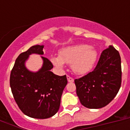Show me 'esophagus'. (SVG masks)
<instances>
[{
  "label": "esophagus",
  "instance_id": "obj_1",
  "mask_svg": "<svg viewBox=\"0 0 130 130\" xmlns=\"http://www.w3.org/2000/svg\"><path fill=\"white\" fill-rule=\"evenodd\" d=\"M67 81L69 82H74V79H73L72 77H70V76H69V75H67Z\"/></svg>",
  "mask_w": 130,
  "mask_h": 130
}]
</instances>
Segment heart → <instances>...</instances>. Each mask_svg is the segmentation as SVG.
<instances>
[{
  "label": "heart",
  "mask_w": 130,
  "mask_h": 130,
  "mask_svg": "<svg viewBox=\"0 0 130 130\" xmlns=\"http://www.w3.org/2000/svg\"><path fill=\"white\" fill-rule=\"evenodd\" d=\"M98 53L87 44H77L61 50L59 57H53L52 62L55 66L63 67L65 63L71 65L75 73L85 74L92 69L96 61Z\"/></svg>",
  "instance_id": "b5f03b06"
}]
</instances>
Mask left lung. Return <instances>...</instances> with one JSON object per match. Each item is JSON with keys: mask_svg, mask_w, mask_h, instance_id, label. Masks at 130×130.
<instances>
[{"mask_svg": "<svg viewBox=\"0 0 130 130\" xmlns=\"http://www.w3.org/2000/svg\"><path fill=\"white\" fill-rule=\"evenodd\" d=\"M80 103L88 109H100L112 101L121 87V57L112 46L102 52L96 67L75 79Z\"/></svg>", "mask_w": 130, "mask_h": 130, "instance_id": "left-lung-1", "label": "left lung"}]
</instances>
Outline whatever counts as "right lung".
I'll use <instances>...</instances> for the list:
<instances>
[{"mask_svg": "<svg viewBox=\"0 0 130 130\" xmlns=\"http://www.w3.org/2000/svg\"><path fill=\"white\" fill-rule=\"evenodd\" d=\"M43 45H35L21 53L10 75V86L15 102L25 115L35 119H47L59 111L63 90L67 84L66 75H55L53 65L42 56V67L36 72L28 70L25 61L31 54L43 55Z\"/></svg>", "mask_w": 130, "mask_h": 130, "instance_id": "1", "label": "right lung"}]
</instances>
